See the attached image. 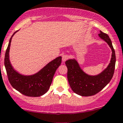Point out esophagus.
<instances>
[{"label":"esophagus","instance_id":"esophagus-1","mask_svg":"<svg viewBox=\"0 0 123 123\" xmlns=\"http://www.w3.org/2000/svg\"><path fill=\"white\" fill-rule=\"evenodd\" d=\"M69 58V56L67 55H64L62 56V60L63 62H65V61L67 60Z\"/></svg>","mask_w":123,"mask_h":123}]
</instances>
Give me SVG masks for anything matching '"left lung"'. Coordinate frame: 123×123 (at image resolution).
Masks as SVG:
<instances>
[{
	"instance_id": "8db88e82",
	"label": "left lung",
	"mask_w": 123,
	"mask_h": 123,
	"mask_svg": "<svg viewBox=\"0 0 123 123\" xmlns=\"http://www.w3.org/2000/svg\"><path fill=\"white\" fill-rule=\"evenodd\" d=\"M98 36L107 43L112 50L110 63L106 68L95 76L85 73L75 59L65 61L68 68L67 78L70 87L74 92L81 96H91L103 89L111 81L115 70L116 57L112 41L106 34L100 31Z\"/></svg>"
}]
</instances>
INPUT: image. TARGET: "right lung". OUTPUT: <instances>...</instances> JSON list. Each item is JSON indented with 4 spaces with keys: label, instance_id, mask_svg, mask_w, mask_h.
I'll use <instances>...</instances> for the list:
<instances>
[{
    "label": "right lung",
    "instance_id": "right-lung-1",
    "mask_svg": "<svg viewBox=\"0 0 123 123\" xmlns=\"http://www.w3.org/2000/svg\"><path fill=\"white\" fill-rule=\"evenodd\" d=\"M13 34L9 40L5 56V67L8 80L12 86L20 93L29 97H40L46 93L53 80V76L62 62V57L59 56L50 62L37 73L25 76L15 71L9 61V49Z\"/></svg>",
    "mask_w": 123,
    "mask_h": 123
}]
</instances>
